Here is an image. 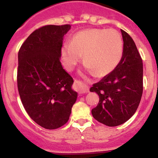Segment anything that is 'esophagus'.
<instances>
[{
    "label": "esophagus",
    "mask_w": 158,
    "mask_h": 158,
    "mask_svg": "<svg viewBox=\"0 0 158 158\" xmlns=\"http://www.w3.org/2000/svg\"><path fill=\"white\" fill-rule=\"evenodd\" d=\"M75 85H76V87H77V90H78V92H79V94H82L88 93V90H89L88 87L87 86V85L82 84L80 81L75 80Z\"/></svg>",
    "instance_id": "obj_1"
}]
</instances>
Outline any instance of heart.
I'll list each match as a JSON object with an SVG mask.
<instances>
[{
	"label": "heart",
	"mask_w": 158,
	"mask_h": 158,
	"mask_svg": "<svg viewBox=\"0 0 158 158\" xmlns=\"http://www.w3.org/2000/svg\"><path fill=\"white\" fill-rule=\"evenodd\" d=\"M123 50L122 36L117 30L87 29L78 32L70 42L63 44L61 59L64 68L70 71L82 56L85 71L103 77L117 66Z\"/></svg>",
	"instance_id": "obj_1"
}]
</instances>
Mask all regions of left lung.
Here are the masks:
<instances>
[{
	"label": "left lung",
	"mask_w": 158,
	"mask_h": 158,
	"mask_svg": "<svg viewBox=\"0 0 158 158\" xmlns=\"http://www.w3.org/2000/svg\"><path fill=\"white\" fill-rule=\"evenodd\" d=\"M121 32L123 51L119 64L90 89L99 97L91 110L94 118L111 127L123 124L135 114L143 88L142 59L131 36L123 30Z\"/></svg>",
	"instance_id": "obj_1"
}]
</instances>
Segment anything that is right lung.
Listing matches in <instances>:
<instances>
[{
	"mask_svg": "<svg viewBox=\"0 0 158 158\" xmlns=\"http://www.w3.org/2000/svg\"><path fill=\"white\" fill-rule=\"evenodd\" d=\"M69 24L47 25L32 32L19 52L18 89L27 113L46 129H56L68 121L78 94L73 78L63 69L60 58Z\"/></svg>",
	"mask_w": 158,
	"mask_h": 158,
	"instance_id": "1",
	"label": "right lung"
}]
</instances>
